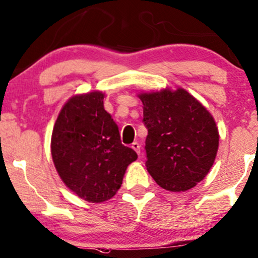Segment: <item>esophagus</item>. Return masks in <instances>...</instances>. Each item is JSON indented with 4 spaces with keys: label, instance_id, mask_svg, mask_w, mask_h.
I'll list each match as a JSON object with an SVG mask.
<instances>
[{
    "label": "esophagus",
    "instance_id": "1",
    "mask_svg": "<svg viewBox=\"0 0 258 258\" xmlns=\"http://www.w3.org/2000/svg\"><path fill=\"white\" fill-rule=\"evenodd\" d=\"M132 148L140 155V153H141V146H140L139 142H134L132 145Z\"/></svg>",
    "mask_w": 258,
    "mask_h": 258
}]
</instances>
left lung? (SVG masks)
Listing matches in <instances>:
<instances>
[{
    "mask_svg": "<svg viewBox=\"0 0 258 258\" xmlns=\"http://www.w3.org/2000/svg\"><path fill=\"white\" fill-rule=\"evenodd\" d=\"M146 139V167L170 192H185L207 175L215 162L219 134L205 106L186 90L140 93Z\"/></svg>",
    "mask_w": 258,
    "mask_h": 258,
    "instance_id": "obj_1",
    "label": "left lung"
}]
</instances>
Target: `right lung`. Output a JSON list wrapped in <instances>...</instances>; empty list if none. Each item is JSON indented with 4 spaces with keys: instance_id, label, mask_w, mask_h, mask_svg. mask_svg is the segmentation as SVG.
Segmentation results:
<instances>
[{
    "instance_id": "right-lung-1",
    "label": "right lung",
    "mask_w": 258,
    "mask_h": 258,
    "mask_svg": "<svg viewBox=\"0 0 258 258\" xmlns=\"http://www.w3.org/2000/svg\"><path fill=\"white\" fill-rule=\"evenodd\" d=\"M104 93L92 91L70 98L52 133L51 152L59 176L89 203L111 199L130 163L137 159L122 145L118 126L105 111Z\"/></svg>"
}]
</instances>
